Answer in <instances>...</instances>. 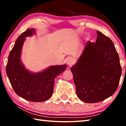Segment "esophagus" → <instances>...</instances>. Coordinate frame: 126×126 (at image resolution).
<instances>
[{
    "instance_id": "obj_1",
    "label": "esophagus",
    "mask_w": 126,
    "mask_h": 126,
    "mask_svg": "<svg viewBox=\"0 0 126 126\" xmlns=\"http://www.w3.org/2000/svg\"><path fill=\"white\" fill-rule=\"evenodd\" d=\"M66 62H67V63L68 65L71 66L72 64L73 63L74 60L73 58H71V57H68V58L66 59Z\"/></svg>"
}]
</instances>
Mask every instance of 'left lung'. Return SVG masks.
<instances>
[{
  "instance_id": "1",
  "label": "left lung",
  "mask_w": 126,
  "mask_h": 126,
  "mask_svg": "<svg viewBox=\"0 0 126 126\" xmlns=\"http://www.w3.org/2000/svg\"><path fill=\"white\" fill-rule=\"evenodd\" d=\"M97 33L96 42L85 43L77 62L71 68L77 95L88 103L101 102L113 94L122 73L113 43L100 32Z\"/></svg>"
}]
</instances>
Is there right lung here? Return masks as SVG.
I'll return each instance as SVG.
<instances>
[{
	"mask_svg": "<svg viewBox=\"0 0 126 126\" xmlns=\"http://www.w3.org/2000/svg\"><path fill=\"white\" fill-rule=\"evenodd\" d=\"M35 33L34 28H28L17 38L8 57L6 72L13 88L19 96L27 101L39 102L51 97L55 79L65 71L67 65H51L37 73L25 68L21 60L23 44L25 38Z\"/></svg>",
	"mask_w": 126,
	"mask_h": 126,
	"instance_id": "right-lung-1",
	"label": "right lung"
}]
</instances>
